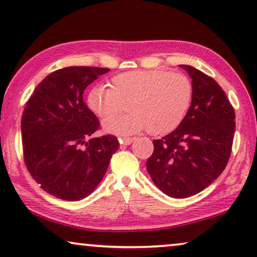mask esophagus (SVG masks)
Wrapping results in <instances>:
<instances>
[{
    "instance_id": "1",
    "label": "esophagus",
    "mask_w": 257,
    "mask_h": 257,
    "mask_svg": "<svg viewBox=\"0 0 257 257\" xmlns=\"http://www.w3.org/2000/svg\"><path fill=\"white\" fill-rule=\"evenodd\" d=\"M134 141H135V139H133V137H120L118 139V142H120L121 146H129Z\"/></svg>"
}]
</instances>
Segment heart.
I'll return each mask as SVG.
<instances>
[{
    "label": "heart",
    "mask_w": 257,
    "mask_h": 257,
    "mask_svg": "<svg viewBox=\"0 0 257 257\" xmlns=\"http://www.w3.org/2000/svg\"><path fill=\"white\" fill-rule=\"evenodd\" d=\"M193 87L182 73L163 70L129 71L111 78L110 87L96 85L89 91L87 104L94 114L107 118L127 102L130 111L103 121L108 134L133 135L148 128L153 135H165L179 127L192 102Z\"/></svg>",
    "instance_id": "obj_1"
}]
</instances>
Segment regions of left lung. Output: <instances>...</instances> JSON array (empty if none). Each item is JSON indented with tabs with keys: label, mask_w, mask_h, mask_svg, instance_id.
Returning <instances> with one entry per match:
<instances>
[{
	"label": "left lung",
	"mask_w": 257,
	"mask_h": 257,
	"mask_svg": "<svg viewBox=\"0 0 257 257\" xmlns=\"http://www.w3.org/2000/svg\"><path fill=\"white\" fill-rule=\"evenodd\" d=\"M192 79L190 109L179 127L154 141L147 170L171 198H189L211 185L225 170L235 133V113L218 82L190 65H179Z\"/></svg>",
	"instance_id": "8db88e82"
}]
</instances>
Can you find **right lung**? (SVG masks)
<instances>
[{"mask_svg":"<svg viewBox=\"0 0 257 257\" xmlns=\"http://www.w3.org/2000/svg\"><path fill=\"white\" fill-rule=\"evenodd\" d=\"M108 71L71 66L52 72L24 108L25 165L42 189L59 199L78 201L88 197L120 146L115 136L92 137L100 123L82 99L85 88Z\"/></svg>","mask_w":257,"mask_h":257,"instance_id":"add662e5","label":"right lung"}]
</instances>
